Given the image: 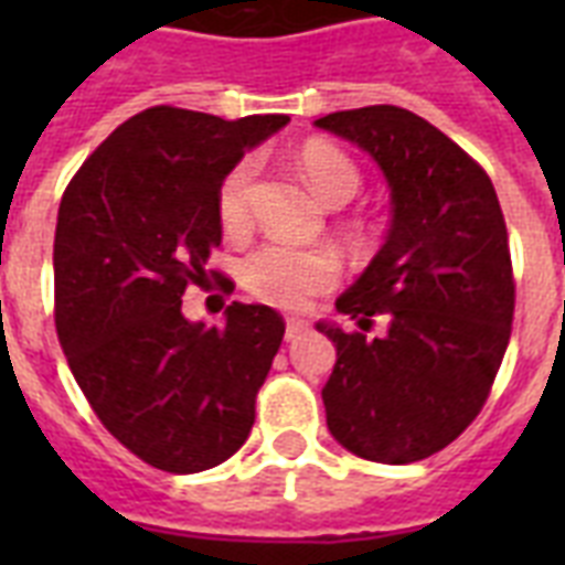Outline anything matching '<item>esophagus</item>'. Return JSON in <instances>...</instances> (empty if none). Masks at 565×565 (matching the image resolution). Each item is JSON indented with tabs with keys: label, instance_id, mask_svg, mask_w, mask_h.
<instances>
[{
	"label": "esophagus",
	"instance_id": "34e87169",
	"mask_svg": "<svg viewBox=\"0 0 565 565\" xmlns=\"http://www.w3.org/2000/svg\"><path fill=\"white\" fill-rule=\"evenodd\" d=\"M305 331H308V322H305V319H287V331H284V337H287V340H299Z\"/></svg>",
	"mask_w": 565,
	"mask_h": 565
}]
</instances>
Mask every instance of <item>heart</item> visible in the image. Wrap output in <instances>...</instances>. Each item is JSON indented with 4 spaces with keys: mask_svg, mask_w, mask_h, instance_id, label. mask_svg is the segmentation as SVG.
<instances>
[{
    "mask_svg": "<svg viewBox=\"0 0 565 565\" xmlns=\"http://www.w3.org/2000/svg\"><path fill=\"white\" fill-rule=\"evenodd\" d=\"M299 172L319 202L343 207L361 190V167L331 143L308 140L296 154ZM255 163L237 161L216 188V220L225 234H243L252 225ZM340 278V260L328 248H292L266 243L243 260V284L252 296L275 308H305L313 296L331 290Z\"/></svg>",
    "mask_w": 565,
    "mask_h": 565,
    "instance_id": "obj_1",
    "label": "heart"
}]
</instances>
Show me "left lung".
<instances>
[{
    "mask_svg": "<svg viewBox=\"0 0 565 565\" xmlns=\"http://www.w3.org/2000/svg\"><path fill=\"white\" fill-rule=\"evenodd\" d=\"M317 126L370 152L393 188L384 248L337 299L358 328L319 326L337 345L328 430L363 460L416 463L472 425L508 352L516 281L504 213L481 163L413 110L370 105Z\"/></svg>",
    "mask_w": 565,
    "mask_h": 565,
    "instance_id": "obj_1",
    "label": "left lung"
}]
</instances>
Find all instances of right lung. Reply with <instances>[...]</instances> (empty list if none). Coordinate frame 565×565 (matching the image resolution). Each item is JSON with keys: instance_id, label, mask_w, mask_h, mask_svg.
<instances>
[{"instance_id": "1", "label": "right lung", "mask_w": 565, "mask_h": 565, "mask_svg": "<svg viewBox=\"0 0 565 565\" xmlns=\"http://www.w3.org/2000/svg\"><path fill=\"white\" fill-rule=\"evenodd\" d=\"M287 119L146 108L96 146L57 207L55 328L66 363L114 439L163 472L228 460L255 425L281 313L231 301L225 326L204 328L184 319L181 296L222 278L207 269L222 243V175Z\"/></svg>"}]
</instances>
